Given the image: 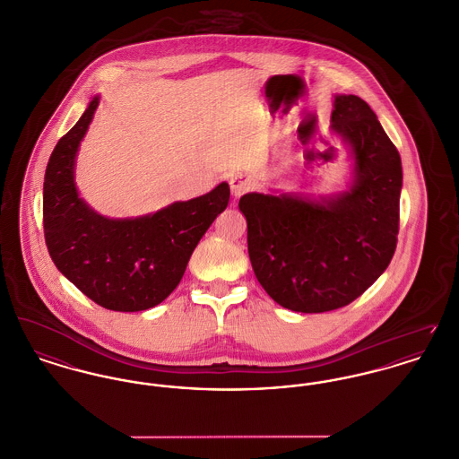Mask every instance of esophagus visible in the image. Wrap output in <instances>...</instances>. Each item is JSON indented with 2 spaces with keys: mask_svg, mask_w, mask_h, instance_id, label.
Returning a JSON list of instances; mask_svg holds the SVG:
<instances>
[{
  "mask_svg": "<svg viewBox=\"0 0 459 459\" xmlns=\"http://www.w3.org/2000/svg\"><path fill=\"white\" fill-rule=\"evenodd\" d=\"M229 183H230V190H232L234 197H241L243 194H247L256 186V181L247 175H236V177L230 178Z\"/></svg>",
  "mask_w": 459,
  "mask_h": 459,
  "instance_id": "obj_1",
  "label": "esophagus"
}]
</instances>
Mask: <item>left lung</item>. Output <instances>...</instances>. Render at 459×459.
Listing matches in <instances>:
<instances>
[{"label":"left lung","mask_w":459,"mask_h":459,"mask_svg":"<svg viewBox=\"0 0 459 459\" xmlns=\"http://www.w3.org/2000/svg\"><path fill=\"white\" fill-rule=\"evenodd\" d=\"M332 131L350 146L351 186L311 201L299 195L241 197L247 253L262 288L282 307L326 313L351 304L389 265L398 236L402 160L372 108L335 96Z\"/></svg>","instance_id":"left-lung-1"}]
</instances>
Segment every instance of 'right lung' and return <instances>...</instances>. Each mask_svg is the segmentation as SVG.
I'll return each instance as SVG.
<instances>
[{"label": "right lung", "instance_id": "add662e5", "mask_svg": "<svg viewBox=\"0 0 459 459\" xmlns=\"http://www.w3.org/2000/svg\"><path fill=\"white\" fill-rule=\"evenodd\" d=\"M100 98L57 142L45 171L43 230L56 267L98 306L136 313L155 307L181 281L214 218L229 204L223 181L212 192L138 218H106L80 199L74 160Z\"/></svg>", "mask_w": 459, "mask_h": 459}]
</instances>
